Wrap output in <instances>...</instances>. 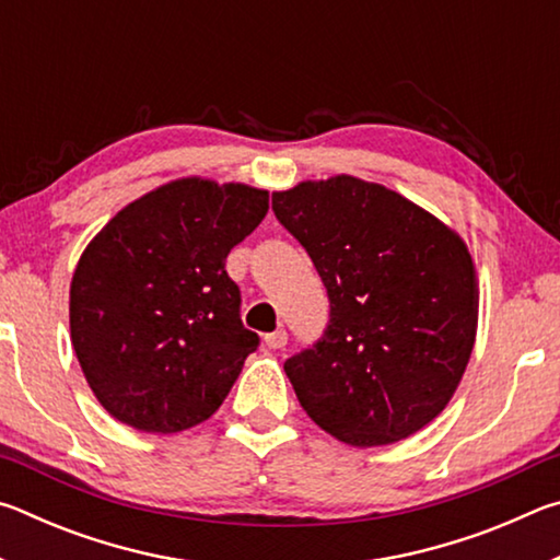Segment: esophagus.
<instances>
[{
  "mask_svg": "<svg viewBox=\"0 0 560 560\" xmlns=\"http://www.w3.org/2000/svg\"><path fill=\"white\" fill-rule=\"evenodd\" d=\"M287 340H289V334H287V330H283V328H279V330H273V334L264 336V343H267V348H271V350L283 348V346H287Z\"/></svg>",
  "mask_w": 560,
  "mask_h": 560,
  "instance_id": "1",
  "label": "esophagus"
}]
</instances>
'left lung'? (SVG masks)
<instances>
[{
    "mask_svg": "<svg viewBox=\"0 0 560 560\" xmlns=\"http://www.w3.org/2000/svg\"><path fill=\"white\" fill-rule=\"evenodd\" d=\"M271 210L330 301L324 336L283 363L303 410L353 447L422 430L452 400L477 338L467 244L402 195L350 175L273 192Z\"/></svg>",
    "mask_w": 560,
    "mask_h": 560,
    "instance_id": "8db88e82",
    "label": "left lung"
}]
</instances>
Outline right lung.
<instances>
[{
    "instance_id": "add662e5",
    "label": "right lung",
    "mask_w": 560,
    "mask_h": 560,
    "mask_svg": "<svg viewBox=\"0 0 560 560\" xmlns=\"http://www.w3.org/2000/svg\"><path fill=\"white\" fill-rule=\"evenodd\" d=\"M267 210V189L185 177L93 236L71 281V343L116 420L173 434L220 410L259 348L224 261Z\"/></svg>"
}]
</instances>
